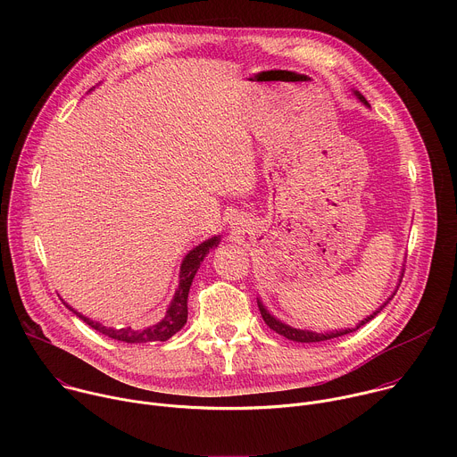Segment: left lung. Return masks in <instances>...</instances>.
Returning <instances> with one entry per match:
<instances>
[{"label": "left lung", "mask_w": 457, "mask_h": 457, "mask_svg": "<svg viewBox=\"0 0 457 457\" xmlns=\"http://www.w3.org/2000/svg\"><path fill=\"white\" fill-rule=\"evenodd\" d=\"M354 96L360 99V103H363L365 106H369L370 108V104L367 103V99L360 94V92H356L354 90ZM402 278H403V273H402V277H400V284H402ZM398 284V286H400ZM398 291V289H396ZM396 291L390 295L372 314H369L367 318H363L360 323H356L354 328H347V329H340V331H329V333H312V331H307V329H296V328H291V325H287V323H284L282 320H278L277 316H273L270 311H268V307L262 303V300L260 298H256V303H258V309H260V314H262V318H264V321L270 325V329H273L275 333H278V335H282V337H286L287 340H293V342H298V344H316V342H325V340H331V338H338V337H344V335H349V333H354L356 329H360L361 325H365L367 321H370L390 300H393V296L396 295Z\"/></svg>", "instance_id": "1"}]
</instances>
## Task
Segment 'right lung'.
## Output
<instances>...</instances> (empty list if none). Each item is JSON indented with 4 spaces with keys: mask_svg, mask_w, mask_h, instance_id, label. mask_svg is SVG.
Masks as SVG:
<instances>
[{
    "mask_svg": "<svg viewBox=\"0 0 457 457\" xmlns=\"http://www.w3.org/2000/svg\"><path fill=\"white\" fill-rule=\"evenodd\" d=\"M220 244V235H215L204 242H201L199 245H195L182 260L180 264V271H179V286L175 289V295L166 309V314L162 320H159L154 325H148V328L143 329H134V328H108V325H103L96 320L87 318L85 314L78 312L72 305H69L67 302H62L67 305L74 314H78L83 321H87L92 329L103 333L104 337L122 342V344H148V342H166L170 340L175 333H179L184 323L187 320V293L191 287V282L197 275L201 262L206 258V254L215 249Z\"/></svg>",
    "mask_w": 457,
    "mask_h": 457,
    "instance_id": "add662e5",
    "label": "right lung"
}]
</instances>
